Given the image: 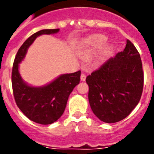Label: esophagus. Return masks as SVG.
Segmentation results:
<instances>
[{"instance_id":"34e87169","label":"esophagus","mask_w":154,"mask_h":154,"mask_svg":"<svg viewBox=\"0 0 154 154\" xmlns=\"http://www.w3.org/2000/svg\"><path fill=\"white\" fill-rule=\"evenodd\" d=\"M85 79H86V75L85 74V73H82V75H81V81L85 82Z\"/></svg>"}]
</instances>
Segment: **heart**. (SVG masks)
<instances>
[{"instance_id": "1", "label": "heart", "mask_w": 154, "mask_h": 154, "mask_svg": "<svg viewBox=\"0 0 154 154\" xmlns=\"http://www.w3.org/2000/svg\"><path fill=\"white\" fill-rule=\"evenodd\" d=\"M107 37L103 35H97L93 37L89 42V45L87 47V49H85V50L82 53L83 57H89L92 55H94V53H96L97 51H98L101 47L105 45V43L107 42ZM111 49L112 48L110 46H106L103 50V54L104 55L109 54L111 51Z\"/></svg>"}]
</instances>
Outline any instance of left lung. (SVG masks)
Masks as SVG:
<instances>
[{
  "label": "left lung",
  "mask_w": 154,
  "mask_h": 154,
  "mask_svg": "<svg viewBox=\"0 0 154 154\" xmlns=\"http://www.w3.org/2000/svg\"><path fill=\"white\" fill-rule=\"evenodd\" d=\"M93 112L105 123L129 116L141 99L144 72L136 47L127 40L123 51L109 58L86 77Z\"/></svg>",
  "instance_id": "8db88e82"
}]
</instances>
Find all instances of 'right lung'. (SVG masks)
Returning a JSON list of instances; mask_svg holds the SVG:
<instances>
[{
  "instance_id": "1",
  "label": "right lung",
  "mask_w": 154,
  "mask_h": 154,
  "mask_svg": "<svg viewBox=\"0 0 154 154\" xmlns=\"http://www.w3.org/2000/svg\"><path fill=\"white\" fill-rule=\"evenodd\" d=\"M57 32L59 29H43L33 33L18 49L13 62L12 85L16 104L29 119L38 124H52L61 117L69 94L80 82V70L73 73L60 75L51 83L42 87L30 86L20 77L19 64L35 39L42 34H53Z\"/></svg>"
}]
</instances>
